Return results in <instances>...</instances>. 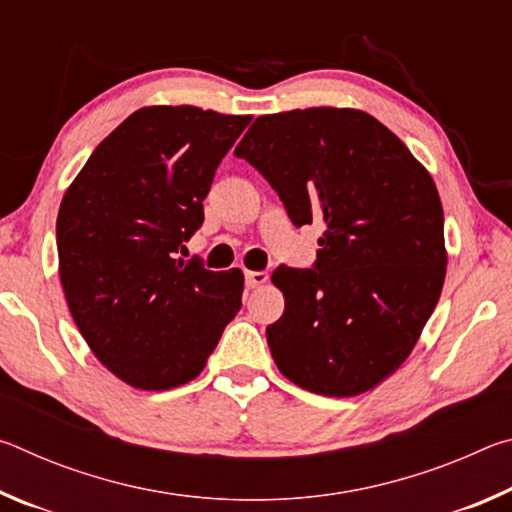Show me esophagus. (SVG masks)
Instances as JSON below:
<instances>
[{"mask_svg":"<svg viewBox=\"0 0 512 512\" xmlns=\"http://www.w3.org/2000/svg\"><path fill=\"white\" fill-rule=\"evenodd\" d=\"M268 282V273L266 271H246V284L250 289H257V287H264Z\"/></svg>","mask_w":512,"mask_h":512,"instance_id":"obj_1","label":"esophagus"}]
</instances>
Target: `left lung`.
<instances>
[{
    "label": "left lung",
    "mask_w": 512,
    "mask_h": 512,
    "mask_svg": "<svg viewBox=\"0 0 512 512\" xmlns=\"http://www.w3.org/2000/svg\"><path fill=\"white\" fill-rule=\"evenodd\" d=\"M291 221L323 223L314 268L280 266L284 314L266 327L277 368L305 391L352 397L402 366L447 271L436 183L395 133L354 108L262 115L235 149Z\"/></svg>",
    "instance_id": "left-lung-1"
}]
</instances>
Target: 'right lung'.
I'll return each instance as SVG.
<instances>
[{
	"label": "right lung",
	"mask_w": 512,
	"mask_h": 512,
	"mask_svg": "<svg viewBox=\"0 0 512 512\" xmlns=\"http://www.w3.org/2000/svg\"><path fill=\"white\" fill-rule=\"evenodd\" d=\"M250 115L149 106L103 140L63 196L58 273L76 327L112 375L169 391L201 375L241 309L244 273L176 259Z\"/></svg>",
	"instance_id": "add662e5"
}]
</instances>
